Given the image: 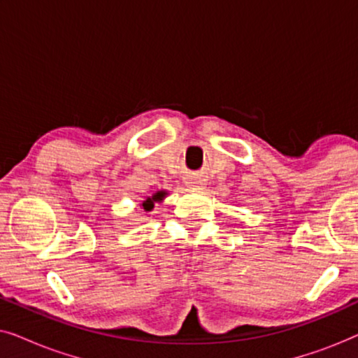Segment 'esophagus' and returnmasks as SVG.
<instances>
[{"instance_id": "esophagus-1", "label": "esophagus", "mask_w": 358, "mask_h": 358, "mask_svg": "<svg viewBox=\"0 0 358 358\" xmlns=\"http://www.w3.org/2000/svg\"><path fill=\"white\" fill-rule=\"evenodd\" d=\"M187 185H190V187H202L203 182L200 179H190L189 182H187Z\"/></svg>"}]
</instances>
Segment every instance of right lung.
Segmentation results:
<instances>
[{
  "label": "right lung",
  "mask_w": 358,
  "mask_h": 358,
  "mask_svg": "<svg viewBox=\"0 0 358 358\" xmlns=\"http://www.w3.org/2000/svg\"><path fill=\"white\" fill-rule=\"evenodd\" d=\"M163 197H164V192H158V194H155L153 197H148L143 202V208L146 210V212H150V210L155 207V202H159V200H163Z\"/></svg>",
  "instance_id": "obj_1"
}]
</instances>
